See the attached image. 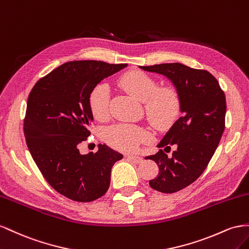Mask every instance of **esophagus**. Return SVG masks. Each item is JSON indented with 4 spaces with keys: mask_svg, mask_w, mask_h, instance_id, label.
I'll use <instances>...</instances> for the list:
<instances>
[{
    "mask_svg": "<svg viewBox=\"0 0 249 249\" xmlns=\"http://www.w3.org/2000/svg\"><path fill=\"white\" fill-rule=\"evenodd\" d=\"M126 159L127 160L134 162V164H140V162L143 161V158H141V156H138V155H128L126 156Z\"/></svg>",
    "mask_w": 249,
    "mask_h": 249,
    "instance_id": "34e87169",
    "label": "esophagus"
}]
</instances>
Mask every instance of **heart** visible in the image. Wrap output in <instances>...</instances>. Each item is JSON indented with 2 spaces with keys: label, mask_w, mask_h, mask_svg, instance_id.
Here are the masks:
<instances>
[{
  "label": "heart",
  "mask_w": 249,
  "mask_h": 249,
  "mask_svg": "<svg viewBox=\"0 0 249 249\" xmlns=\"http://www.w3.org/2000/svg\"><path fill=\"white\" fill-rule=\"evenodd\" d=\"M120 85L127 93L139 101L144 102V108L149 122L159 130L168 129L180 109V100L177 91L171 88L159 89L152 77L132 71L120 78ZM89 108L93 116L103 121L109 112V88L107 84L99 83L91 89L89 98ZM150 139L149 133L141 127L121 123L113 125L104 132V140L110 147L120 151L130 152L139 145Z\"/></svg>",
  "instance_id": "heart-1"
}]
</instances>
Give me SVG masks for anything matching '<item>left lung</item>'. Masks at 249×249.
Segmentation results:
<instances>
[{"instance_id":"obj_1","label":"left lung","mask_w":249,"mask_h":249,"mask_svg":"<svg viewBox=\"0 0 249 249\" xmlns=\"http://www.w3.org/2000/svg\"><path fill=\"white\" fill-rule=\"evenodd\" d=\"M140 68L166 76L179 96L182 116L159 143L160 151L145 158L160 169L158 177L149 181L150 187L161 193H175L194 182L214 155L225 127V95L205 70L178 62ZM171 146L175 151L168 157L165 152Z\"/></svg>"}]
</instances>
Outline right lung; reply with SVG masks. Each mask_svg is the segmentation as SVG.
<instances>
[{"mask_svg": "<svg viewBox=\"0 0 249 249\" xmlns=\"http://www.w3.org/2000/svg\"><path fill=\"white\" fill-rule=\"evenodd\" d=\"M126 67L97 60L66 62L40 78L28 97L24 121L28 149L50 186L74 201L103 196L113 164L123 159L105 144L88 154L78 147L90 134L91 89Z\"/></svg>", "mask_w": 249, "mask_h": 249, "instance_id": "1", "label": "right lung"}]
</instances>
